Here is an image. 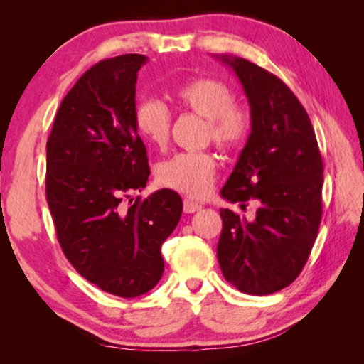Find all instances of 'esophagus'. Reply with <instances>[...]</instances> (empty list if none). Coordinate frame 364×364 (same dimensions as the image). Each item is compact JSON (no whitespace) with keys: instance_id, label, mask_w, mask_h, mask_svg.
<instances>
[{"instance_id":"34e87169","label":"esophagus","mask_w":364,"mask_h":364,"mask_svg":"<svg viewBox=\"0 0 364 364\" xmlns=\"http://www.w3.org/2000/svg\"><path fill=\"white\" fill-rule=\"evenodd\" d=\"M200 208H202L200 204H197V202L191 200V199H184V202H183L184 213H194L197 210H200Z\"/></svg>"}]
</instances>
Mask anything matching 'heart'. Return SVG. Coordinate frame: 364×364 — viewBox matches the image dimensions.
Here are the masks:
<instances>
[{"instance_id":"1","label":"heart","mask_w":364,"mask_h":364,"mask_svg":"<svg viewBox=\"0 0 364 364\" xmlns=\"http://www.w3.org/2000/svg\"><path fill=\"white\" fill-rule=\"evenodd\" d=\"M178 106L207 120L205 139L220 151L241 147L252 130L247 109L234 104V93L217 78L189 80L175 93ZM134 125L146 143L164 149L168 143L171 114L162 101L144 100L134 112ZM217 164L210 152H181L159 164L156 176L160 186L189 197H204L210 191Z\"/></svg>"}]
</instances>
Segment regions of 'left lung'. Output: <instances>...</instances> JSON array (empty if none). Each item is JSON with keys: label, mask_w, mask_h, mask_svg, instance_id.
Listing matches in <instances>:
<instances>
[{"label": "left lung", "mask_w": 364, "mask_h": 364, "mask_svg": "<svg viewBox=\"0 0 364 364\" xmlns=\"http://www.w3.org/2000/svg\"><path fill=\"white\" fill-rule=\"evenodd\" d=\"M249 100L252 130L230 180L226 200H254L247 221L221 208L217 257L241 292L268 295L292 284L316 241L323 215V159L311 120L291 88L242 58L221 56Z\"/></svg>", "instance_id": "1"}]
</instances>
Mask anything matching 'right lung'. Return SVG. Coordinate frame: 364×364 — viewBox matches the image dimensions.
Returning a JSON list of instances; mask_svg holds the SVG:
<instances>
[{
    "instance_id": "right-lung-1",
    "label": "right lung",
    "mask_w": 364,
    "mask_h": 364,
    "mask_svg": "<svg viewBox=\"0 0 364 364\" xmlns=\"http://www.w3.org/2000/svg\"><path fill=\"white\" fill-rule=\"evenodd\" d=\"M146 59L123 54L86 70L60 102L46 143V200L64 255L86 281L123 299L162 278L160 247L183 212L171 189L122 205L149 178L134 125Z\"/></svg>"
}]
</instances>
